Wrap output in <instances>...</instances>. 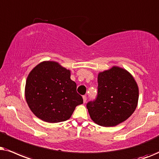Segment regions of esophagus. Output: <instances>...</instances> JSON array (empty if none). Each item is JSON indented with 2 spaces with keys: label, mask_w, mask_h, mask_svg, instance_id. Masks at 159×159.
<instances>
[{
  "label": "esophagus",
  "mask_w": 159,
  "mask_h": 159,
  "mask_svg": "<svg viewBox=\"0 0 159 159\" xmlns=\"http://www.w3.org/2000/svg\"><path fill=\"white\" fill-rule=\"evenodd\" d=\"M83 100H84V102L85 103L86 102V95H84V96H83Z\"/></svg>",
  "instance_id": "34e87169"
}]
</instances>
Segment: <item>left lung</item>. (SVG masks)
Wrapping results in <instances>:
<instances>
[{
    "label": "left lung",
    "instance_id": "8db88e82",
    "mask_svg": "<svg viewBox=\"0 0 159 159\" xmlns=\"http://www.w3.org/2000/svg\"><path fill=\"white\" fill-rule=\"evenodd\" d=\"M97 96L86 104L93 121L102 126H114L130 117L136 109L139 89L133 76L114 66L98 74Z\"/></svg>",
    "mask_w": 159,
    "mask_h": 159
}]
</instances>
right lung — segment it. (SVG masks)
Here are the masks:
<instances>
[{
	"label": "right lung",
	"mask_w": 159,
	"mask_h": 159,
	"mask_svg": "<svg viewBox=\"0 0 159 159\" xmlns=\"http://www.w3.org/2000/svg\"><path fill=\"white\" fill-rule=\"evenodd\" d=\"M70 79V71L58 62L45 61L27 76L25 99L31 111L40 119L58 123L70 118L75 107L83 103Z\"/></svg>",
	"instance_id": "1"
}]
</instances>
